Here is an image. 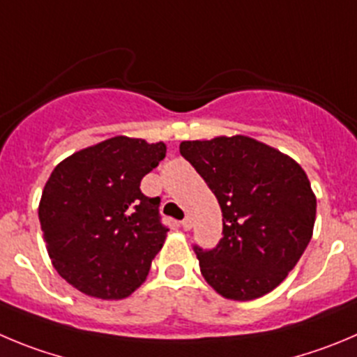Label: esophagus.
Returning <instances> with one entry per match:
<instances>
[{"mask_svg":"<svg viewBox=\"0 0 357 357\" xmlns=\"http://www.w3.org/2000/svg\"><path fill=\"white\" fill-rule=\"evenodd\" d=\"M181 227L183 231H190V229H192V218H190V216H185V218H183Z\"/></svg>","mask_w":357,"mask_h":357,"instance_id":"esophagus-1","label":"esophagus"}]
</instances>
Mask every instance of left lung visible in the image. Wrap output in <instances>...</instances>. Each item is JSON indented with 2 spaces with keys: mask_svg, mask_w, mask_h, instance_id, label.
Instances as JSON below:
<instances>
[{
  "mask_svg": "<svg viewBox=\"0 0 357 357\" xmlns=\"http://www.w3.org/2000/svg\"><path fill=\"white\" fill-rule=\"evenodd\" d=\"M179 153L208 183L224 216L218 245L194 246L204 280L234 301L271 292L314 232L317 201L301 165L245 135L185 141Z\"/></svg>",
  "mask_w": 357,
  "mask_h": 357,
  "instance_id": "left-lung-1",
  "label": "left lung"
}]
</instances>
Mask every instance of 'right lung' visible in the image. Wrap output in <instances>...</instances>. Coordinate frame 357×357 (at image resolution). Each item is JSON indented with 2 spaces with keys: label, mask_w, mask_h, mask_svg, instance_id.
I'll use <instances>...</instances> for the list:
<instances>
[{
  "label": "right lung",
  "mask_w": 357,
  "mask_h": 357,
  "mask_svg": "<svg viewBox=\"0 0 357 357\" xmlns=\"http://www.w3.org/2000/svg\"><path fill=\"white\" fill-rule=\"evenodd\" d=\"M165 151L163 142L118 135L56 165L38 218L52 266L77 291L123 299L142 285L169 229L141 179Z\"/></svg>",
  "instance_id": "add662e5"
}]
</instances>
